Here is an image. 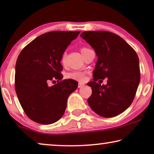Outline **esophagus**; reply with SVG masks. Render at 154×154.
I'll list each match as a JSON object with an SVG mask.
<instances>
[{"mask_svg": "<svg viewBox=\"0 0 154 154\" xmlns=\"http://www.w3.org/2000/svg\"><path fill=\"white\" fill-rule=\"evenodd\" d=\"M84 86H85V84H83V83H79V85H78V87H79V88H83Z\"/></svg>", "mask_w": 154, "mask_h": 154, "instance_id": "obj_1", "label": "esophagus"}]
</instances>
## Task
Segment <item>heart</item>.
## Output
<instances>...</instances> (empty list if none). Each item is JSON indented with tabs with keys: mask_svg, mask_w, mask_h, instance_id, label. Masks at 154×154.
<instances>
[{
	"mask_svg": "<svg viewBox=\"0 0 154 154\" xmlns=\"http://www.w3.org/2000/svg\"><path fill=\"white\" fill-rule=\"evenodd\" d=\"M88 48L83 47L81 48V51L82 53H83L85 50H87ZM66 54L65 52H64L61 56V63L63 65L66 64ZM65 77L67 79H71V80H74V81H84L85 80V73L83 71H71V72H69L66 73Z\"/></svg>",
	"mask_w": 154,
	"mask_h": 154,
	"instance_id": "1",
	"label": "heart"
}]
</instances>
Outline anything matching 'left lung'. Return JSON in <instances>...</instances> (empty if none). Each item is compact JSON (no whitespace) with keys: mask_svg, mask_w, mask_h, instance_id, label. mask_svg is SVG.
Segmentation results:
<instances>
[{"mask_svg":"<svg viewBox=\"0 0 154 154\" xmlns=\"http://www.w3.org/2000/svg\"><path fill=\"white\" fill-rule=\"evenodd\" d=\"M81 36L98 57L93 81L88 83L92 90L88 104L101 116H116L131 105L140 84L137 54L127 42L113 33L84 31ZM104 78L107 80L106 85L96 83Z\"/></svg>","mask_w":154,"mask_h":154,"instance_id":"8db88e82","label":"left lung"}]
</instances>
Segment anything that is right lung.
I'll return each mask as SVG.
<instances>
[{
    "instance_id": "add662e5",
    "label": "right lung",
    "mask_w": 154,
    "mask_h": 154,
    "mask_svg": "<svg viewBox=\"0 0 154 154\" xmlns=\"http://www.w3.org/2000/svg\"><path fill=\"white\" fill-rule=\"evenodd\" d=\"M80 31L45 33L23 48L16 62L14 87L19 102L31 120L49 125L61 119L69 96L77 89L74 80H62L61 56ZM58 83L50 86V82Z\"/></svg>"
}]
</instances>
